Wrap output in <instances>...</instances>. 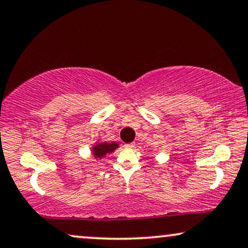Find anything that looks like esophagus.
Instances as JSON below:
<instances>
[{
  "label": "esophagus",
  "mask_w": 248,
  "mask_h": 248,
  "mask_svg": "<svg viewBox=\"0 0 248 248\" xmlns=\"http://www.w3.org/2000/svg\"><path fill=\"white\" fill-rule=\"evenodd\" d=\"M134 147H135L134 142H132V143H126V144H125V148H128V149H132V148H134Z\"/></svg>",
  "instance_id": "obj_1"
}]
</instances>
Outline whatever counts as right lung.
<instances>
[{"label": "right lung", "instance_id": "obj_1", "mask_svg": "<svg viewBox=\"0 0 248 248\" xmlns=\"http://www.w3.org/2000/svg\"><path fill=\"white\" fill-rule=\"evenodd\" d=\"M118 148V143L116 142H99L93 147V155L94 158L100 159L106 155L107 154L115 151V149Z\"/></svg>", "mask_w": 248, "mask_h": 248}]
</instances>
